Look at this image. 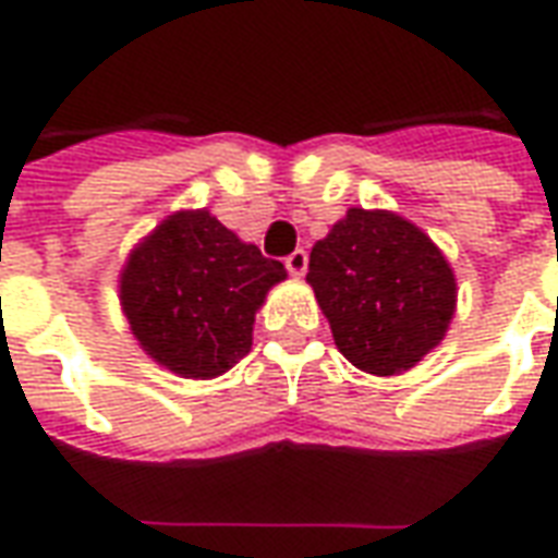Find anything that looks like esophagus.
<instances>
[{"label":"esophagus","instance_id":"obj_1","mask_svg":"<svg viewBox=\"0 0 558 558\" xmlns=\"http://www.w3.org/2000/svg\"><path fill=\"white\" fill-rule=\"evenodd\" d=\"M287 268H290L292 278H302L304 271H307V254H304L302 247H299V251H292V254L287 256Z\"/></svg>","mask_w":558,"mask_h":558}]
</instances>
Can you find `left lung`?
Returning a JSON list of instances; mask_svg holds the SVG:
<instances>
[{
  "label": "left lung",
  "instance_id": "8db88e82",
  "mask_svg": "<svg viewBox=\"0 0 558 558\" xmlns=\"http://www.w3.org/2000/svg\"><path fill=\"white\" fill-rule=\"evenodd\" d=\"M307 283L335 347L374 376L415 367L457 311L451 263L427 232L386 208H347L314 244Z\"/></svg>",
  "mask_w": 558,
  "mask_h": 558
}]
</instances>
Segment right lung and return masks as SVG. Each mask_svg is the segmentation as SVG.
<instances>
[{"label": "right lung", "mask_w": 558, "mask_h": 558, "mask_svg": "<svg viewBox=\"0 0 558 558\" xmlns=\"http://www.w3.org/2000/svg\"><path fill=\"white\" fill-rule=\"evenodd\" d=\"M287 280L208 208L160 220L119 271V304L148 359L182 379H215L251 352L256 311Z\"/></svg>", "instance_id": "add662e5"}]
</instances>
